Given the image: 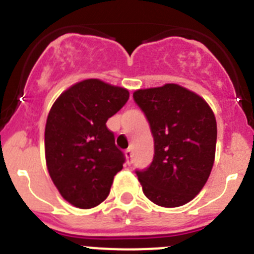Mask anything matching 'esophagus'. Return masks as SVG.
<instances>
[{
    "label": "esophagus",
    "mask_w": 254,
    "mask_h": 254,
    "mask_svg": "<svg viewBox=\"0 0 254 254\" xmlns=\"http://www.w3.org/2000/svg\"><path fill=\"white\" fill-rule=\"evenodd\" d=\"M125 154H126V158H127V163L132 164V158H133V151H132V149H127Z\"/></svg>",
    "instance_id": "esophagus-1"
}]
</instances>
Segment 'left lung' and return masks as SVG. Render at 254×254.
Returning <instances> with one entry per match:
<instances>
[{"label": "left lung", "instance_id": "obj_1", "mask_svg": "<svg viewBox=\"0 0 254 254\" xmlns=\"http://www.w3.org/2000/svg\"><path fill=\"white\" fill-rule=\"evenodd\" d=\"M150 125L154 159L136 170L145 196L163 207L193 199L210 177L216 149V120L207 103L177 84L133 93Z\"/></svg>", "mask_w": 254, "mask_h": 254}]
</instances>
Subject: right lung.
Segmentation results:
<instances>
[{"instance_id":"1","label":"right lung","mask_w":254,"mask_h":254,"mask_svg":"<svg viewBox=\"0 0 254 254\" xmlns=\"http://www.w3.org/2000/svg\"><path fill=\"white\" fill-rule=\"evenodd\" d=\"M128 98L123 87L89 78L67 89L51 108L44 133L47 168L71 205L95 207L111 192L126 158L105 123Z\"/></svg>"}]
</instances>
